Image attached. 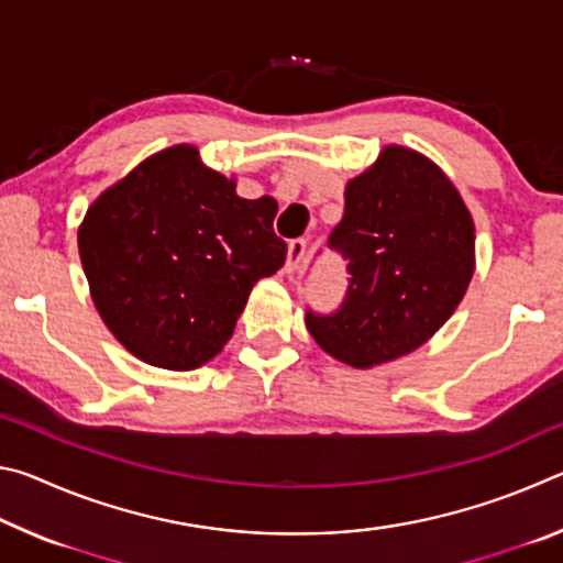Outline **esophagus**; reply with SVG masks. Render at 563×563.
Instances as JSON below:
<instances>
[{
    "mask_svg": "<svg viewBox=\"0 0 563 563\" xmlns=\"http://www.w3.org/2000/svg\"><path fill=\"white\" fill-rule=\"evenodd\" d=\"M305 258V241L302 238H295L288 245V261H285V271L288 273H298Z\"/></svg>",
    "mask_w": 563,
    "mask_h": 563,
    "instance_id": "34e87169",
    "label": "esophagus"
}]
</instances>
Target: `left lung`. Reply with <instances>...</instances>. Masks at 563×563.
Here are the masks:
<instances>
[{"mask_svg":"<svg viewBox=\"0 0 563 563\" xmlns=\"http://www.w3.org/2000/svg\"><path fill=\"white\" fill-rule=\"evenodd\" d=\"M328 247L347 261L345 300L330 316L308 310L305 325L328 355L367 369L450 320L474 273V221L440 166L387 146L347 184Z\"/></svg>","mask_w":563,"mask_h":563,"instance_id":"8db88e82","label":"left lung"}]
</instances>
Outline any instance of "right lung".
<instances>
[{"instance_id": "add662e5", "label": "right lung", "mask_w": 563, "mask_h": 563, "mask_svg": "<svg viewBox=\"0 0 563 563\" xmlns=\"http://www.w3.org/2000/svg\"><path fill=\"white\" fill-rule=\"evenodd\" d=\"M278 203L247 201L170 146L103 190L79 228L93 305L123 347L166 369H196L231 340L247 295L285 263Z\"/></svg>"}]
</instances>
